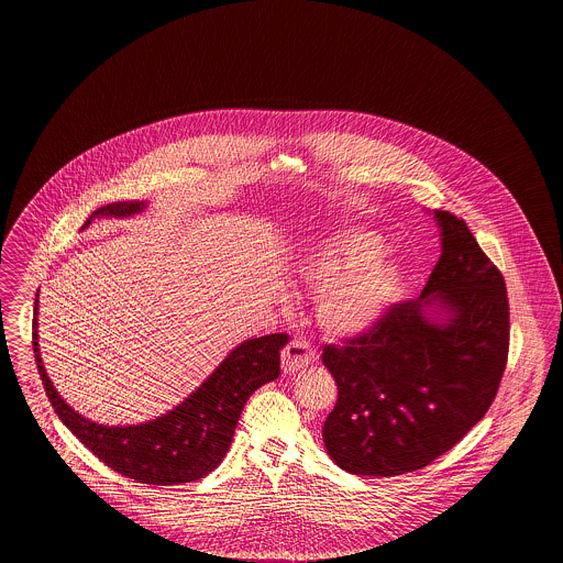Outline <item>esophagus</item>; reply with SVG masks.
I'll return each mask as SVG.
<instances>
[{
    "label": "esophagus",
    "mask_w": 563,
    "mask_h": 563,
    "mask_svg": "<svg viewBox=\"0 0 563 563\" xmlns=\"http://www.w3.org/2000/svg\"><path fill=\"white\" fill-rule=\"evenodd\" d=\"M313 360H316V354L309 347V343H305L300 339H292L282 354V366H284V373H296V371H302L309 364H313Z\"/></svg>",
    "instance_id": "esophagus-1"
}]
</instances>
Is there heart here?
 I'll use <instances>...</instances> for the list:
<instances>
[{
    "mask_svg": "<svg viewBox=\"0 0 563 563\" xmlns=\"http://www.w3.org/2000/svg\"><path fill=\"white\" fill-rule=\"evenodd\" d=\"M384 239L362 227H343L307 245L296 268L320 292L318 322L332 339L375 330L407 292V267L385 256Z\"/></svg>",
    "mask_w": 563,
    "mask_h": 563,
    "instance_id": "b5f03b06",
    "label": "heart"
}]
</instances>
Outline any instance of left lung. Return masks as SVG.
Segmentation results:
<instances>
[{
    "label": "left lung",
    "mask_w": 563,
    "mask_h": 563,
    "mask_svg": "<svg viewBox=\"0 0 563 563\" xmlns=\"http://www.w3.org/2000/svg\"><path fill=\"white\" fill-rule=\"evenodd\" d=\"M441 258L419 298L375 330L324 347L339 387L322 437L345 473H413L460 443L492 407L508 355L503 273L466 222L434 209Z\"/></svg>",
    "instance_id": "obj_1"
}]
</instances>
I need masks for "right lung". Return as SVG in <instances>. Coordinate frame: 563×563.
<instances>
[{
  "label": "right lung",
  "instance_id": "right-lung-1",
  "mask_svg": "<svg viewBox=\"0 0 563 563\" xmlns=\"http://www.w3.org/2000/svg\"><path fill=\"white\" fill-rule=\"evenodd\" d=\"M146 208V201L103 206L90 213L82 231L95 218H131ZM37 302L40 290L33 309V354L55 413L103 464L148 485L199 481L220 466L233 443L245 402L261 385L279 377V352L290 341L288 334L247 339L172 411L144 423L103 426L74 411L51 382L37 343Z\"/></svg>",
  "mask_w": 563,
  "mask_h": 563
}]
</instances>
